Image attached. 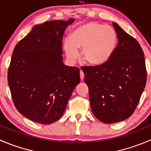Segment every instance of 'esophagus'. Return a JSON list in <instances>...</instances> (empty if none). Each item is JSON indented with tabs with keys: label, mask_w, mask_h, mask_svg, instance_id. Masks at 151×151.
I'll return each mask as SVG.
<instances>
[{
	"label": "esophagus",
	"mask_w": 151,
	"mask_h": 151,
	"mask_svg": "<svg viewBox=\"0 0 151 151\" xmlns=\"http://www.w3.org/2000/svg\"><path fill=\"white\" fill-rule=\"evenodd\" d=\"M80 79H81V80H83V79H84V73H83V71H82V70H80Z\"/></svg>",
	"instance_id": "esophagus-1"
}]
</instances>
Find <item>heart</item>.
I'll return each instance as SVG.
<instances>
[{
  "label": "heart",
  "mask_w": 151,
  "mask_h": 151,
  "mask_svg": "<svg viewBox=\"0 0 151 151\" xmlns=\"http://www.w3.org/2000/svg\"><path fill=\"white\" fill-rule=\"evenodd\" d=\"M71 39H65L64 49L68 59L75 61L78 48H82L81 57L92 65L106 63L114 53L118 37L114 28L96 22H88L77 26Z\"/></svg>",
  "instance_id": "obj_1"
}]
</instances>
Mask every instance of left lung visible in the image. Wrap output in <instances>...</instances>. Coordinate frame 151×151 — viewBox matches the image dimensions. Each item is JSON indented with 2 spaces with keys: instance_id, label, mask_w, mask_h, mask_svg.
Returning a JSON list of instances; mask_svg holds the SVG:
<instances>
[{
  "instance_id": "obj_1",
  "label": "left lung",
  "mask_w": 151,
  "mask_h": 151,
  "mask_svg": "<svg viewBox=\"0 0 151 151\" xmlns=\"http://www.w3.org/2000/svg\"><path fill=\"white\" fill-rule=\"evenodd\" d=\"M112 24L118 37L114 55L102 65L82 68L92 112L107 124L125 120L133 114L147 81L139 43L116 23Z\"/></svg>"
}]
</instances>
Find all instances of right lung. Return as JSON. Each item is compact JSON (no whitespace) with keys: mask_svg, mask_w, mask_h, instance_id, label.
<instances>
[{"mask_svg":"<svg viewBox=\"0 0 151 151\" xmlns=\"http://www.w3.org/2000/svg\"><path fill=\"white\" fill-rule=\"evenodd\" d=\"M74 21L51 20L34 26L12 52L7 75L12 98L17 111L35 122L58 120L80 82V69L63 63V36Z\"/></svg>","mask_w":151,"mask_h":151,"instance_id":"right-lung-1","label":"right lung"}]
</instances>
